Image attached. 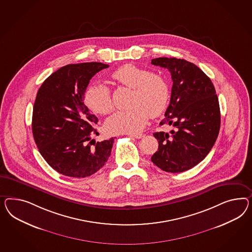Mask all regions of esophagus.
<instances>
[{
    "label": "esophagus",
    "instance_id": "esophagus-1",
    "mask_svg": "<svg viewBox=\"0 0 252 252\" xmlns=\"http://www.w3.org/2000/svg\"><path fill=\"white\" fill-rule=\"evenodd\" d=\"M129 136L131 137H135V138H137V139H139V138H142L144 136V134H129Z\"/></svg>",
    "mask_w": 252,
    "mask_h": 252
}]
</instances>
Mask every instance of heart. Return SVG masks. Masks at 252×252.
Wrapping results in <instances>:
<instances>
[{
    "instance_id": "obj_1",
    "label": "heart",
    "mask_w": 252,
    "mask_h": 252,
    "mask_svg": "<svg viewBox=\"0 0 252 252\" xmlns=\"http://www.w3.org/2000/svg\"><path fill=\"white\" fill-rule=\"evenodd\" d=\"M113 79L132 89L127 110L119 111L105 122L106 129L114 134L137 133L143 129L149 116L157 117L163 112L169 100L168 84L162 76L150 73L148 69L133 64L117 68ZM84 102L93 113L108 115L114 110V102L108 87L102 83L93 84L84 94Z\"/></svg>"
}]
</instances>
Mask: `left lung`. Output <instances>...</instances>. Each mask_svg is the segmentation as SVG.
<instances>
[{"label": "left lung", "instance_id": "left-lung-1", "mask_svg": "<svg viewBox=\"0 0 252 252\" xmlns=\"http://www.w3.org/2000/svg\"><path fill=\"white\" fill-rule=\"evenodd\" d=\"M151 64L169 69L171 75L170 105L159 125L175 127L170 134H153L158 149L151 160L164 171L183 172L201 162L218 138V95L210 78L193 63L176 58H157Z\"/></svg>", "mask_w": 252, "mask_h": 252}]
</instances>
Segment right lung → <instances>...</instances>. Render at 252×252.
<instances>
[{
	"label": "right lung",
	"instance_id": "1",
	"mask_svg": "<svg viewBox=\"0 0 252 252\" xmlns=\"http://www.w3.org/2000/svg\"><path fill=\"white\" fill-rule=\"evenodd\" d=\"M109 65L68 64L42 83L33 108L32 131L44 159L68 177L91 176L107 161L115 138L96 142L98 118L83 102L90 80Z\"/></svg>",
	"mask_w": 252,
	"mask_h": 252
}]
</instances>
